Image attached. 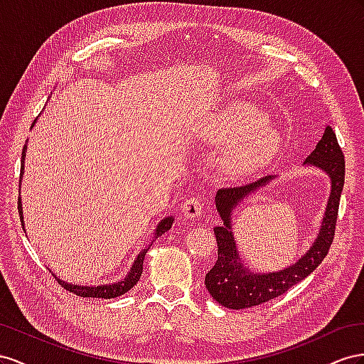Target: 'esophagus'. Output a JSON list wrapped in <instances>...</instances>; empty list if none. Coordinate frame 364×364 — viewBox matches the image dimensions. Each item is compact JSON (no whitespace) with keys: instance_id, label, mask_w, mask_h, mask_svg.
I'll use <instances>...</instances> for the list:
<instances>
[{"instance_id":"1","label":"esophagus","mask_w":364,"mask_h":364,"mask_svg":"<svg viewBox=\"0 0 364 364\" xmlns=\"http://www.w3.org/2000/svg\"><path fill=\"white\" fill-rule=\"evenodd\" d=\"M181 210H183V215L186 218H189V220H193V218L200 216L203 213V204H201L200 200L189 198V200L184 201Z\"/></svg>"}]
</instances>
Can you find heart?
I'll list each match as a JSON object with an SVG mask.
<instances>
[{
	"label": "heart",
	"instance_id": "b5f03b06",
	"mask_svg": "<svg viewBox=\"0 0 364 364\" xmlns=\"http://www.w3.org/2000/svg\"><path fill=\"white\" fill-rule=\"evenodd\" d=\"M198 134L210 146L224 148L218 164L228 180H242L265 169L282 146L280 132L267 123V114L247 100H235L212 114Z\"/></svg>",
	"mask_w": 364,
	"mask_h": 364
}]
</instances>
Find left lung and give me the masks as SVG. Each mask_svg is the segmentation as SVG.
I'll list each match as a JSON object with an SVG mask.
<instances>
[{
  "label": "left lung",
  "instance_id": "8db88e82",
  "mask_svg": "<svg viewBox=\"0 0 364 364\" xmlns=\"http://www.w3.org/2000/svg\"><path fill=\"white\" fill-rule=\"evenodd\" d=\"M305 164L316 166L328 173L331 178L329 200L317 240L297 262L279 272L253 273L252 269L244 267L240 252L236 250L232 232V212L235 207L248 195L273 181L276 176L268 175L265 178L241 186V188L218 191L215 204L223 220L221 225L213 228L218 244V259L204 280L207 291L218 304L232 309H244L265 304L287 293L293 285L309 276L328 255L332 240H334L340 196L345 184V155L331 127L325 128L323 136L318 140L316 149L306 157Z\"/></svg>",
  "mask_w": 364,
  "mask_h": 364
}]
</instances>
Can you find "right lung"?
I'll return each mask as SVG.
<instances>
[{"label":"right lung","mask_w":364,"mask_h":364,"mask_svg":"<svg viewBox=\"0 0 364 364\" xmlns=\"http://www.w3.org/2000/svg\"><path fill=\"white\" fill-rule=\"evenodd\" d=\"M35 124V122H33ZM32 124V127H33ZM26 149H27V144L23 149V155H21V176L24 173V159H26ZM21 183V181H19ZM21 188V184H19ZM18 212H19V220L21 224H23L24 228V216H23V204H21V196L18 198ZM173 223V216H168L161 220L157 225V230H155V237L161 236L163 233H166L172 227ZM149 248V247H148ZM148 248H143V250L139 253V256L136 257V261H134L128 276L124 277L120 282L116 284H108V285H99V287H84V285H73V284H67L64 280H60L59 277H56V274H53L58 282L64 287L65 289H68L70 293L80 296V297H99V299H112V297H119L122 294H124L127 291L136 285L139 282V279L143 273V261H144V255H146Z\"/></svg>","instance_id":"1"}]
</instances>
